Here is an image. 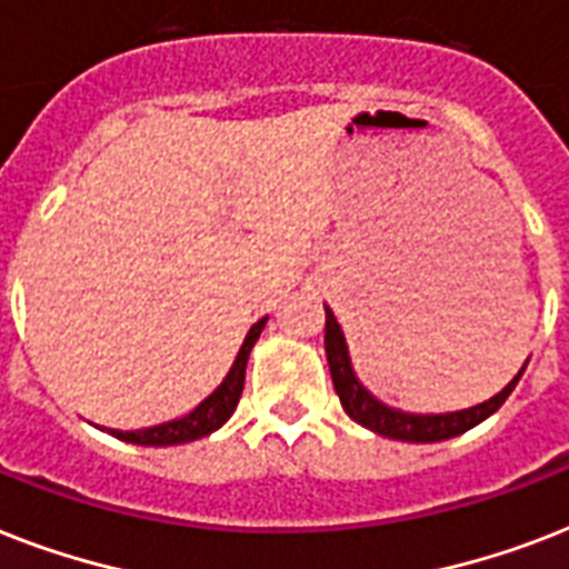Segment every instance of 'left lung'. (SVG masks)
<instances>
[{"label": "left lung", "mask_w": 569, "mask_h": 569, "mask_svg": "<svg viewBox=\"0 0 569 569\" xmlns=\"http://www.w3.org/2000/svg\"><path fill=\"white\" fill-rule=\"evenodd\" d=\"M325 312H328V321H325V351H328L330 378H333V389H337L339 401H342L346 413L357 425H363V428L380 433V437H389V440L440 442L449 440V437H458V433L476 428L478 422H485L487 416H493L505 405V398L511 396L522 372H526V366H522L520 375L502 392H496L493 398H487V401L476 407H467V410H455V413H405V410H396V407H387L383 401H378L357 380L337 316L328 307H325Z\"/></svg>", "instance_id": "8db88e82"}]
</instances>
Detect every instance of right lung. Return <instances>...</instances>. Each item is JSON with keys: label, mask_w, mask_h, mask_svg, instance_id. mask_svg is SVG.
<instances>
[{"label": "right lung", "mask_w": 569, "mask_h": 569, "mask_svg": "<svg viewBox=\"0 0 569 569\" xmlns=\"http://www.w3.org/2000/svg\"><path fill=\"white\" fill-rule=\"evenodd\" d=\"M266 321L268 319H259L248 330V337H244L239 355H236V363L227 372V378L221 380V387L214 389L209 398H203L189 416L153 425V428H141V431H111V437L136 442V446H180V442L200 440V437H209L212 431H218L230 419L236 405H239L241 389H244V366H248L250 348H253V342H257L262 328H266Z\"/></svg>", "instance_id": "obj_1"}]
</instances>
